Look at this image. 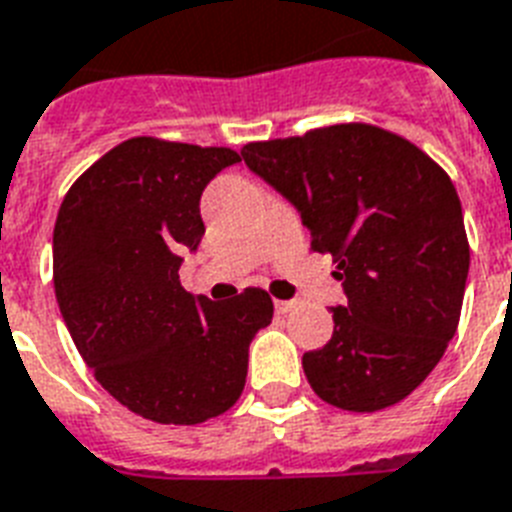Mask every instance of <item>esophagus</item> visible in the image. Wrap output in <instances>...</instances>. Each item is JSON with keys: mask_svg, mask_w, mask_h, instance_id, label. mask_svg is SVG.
Segmentation results:
<instances>
[{"mask_svg": "<svg viewBox=\"0 0 512 512\" xmlns=\"http://www.w3.org/2000/svg\"><path fill=\"white\" fill-rule=\"evenodd\" d=\"M294 305H297L294 299H278V302H276V313H281V315L292 313Z\"/></svg>", "mask_w": 512, "mask_h": 512, "instance_id": "obj_1", "label": "esophagus"}]
</instances>
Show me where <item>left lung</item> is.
Returning a JSON list of instances; mask_svg holds the SVG:
<instances>
[{
    "mask_svg": "<svg viewBox=\"0 0 512 512\" xmlns=\"http://www.w3.org/2000/svg\"><path fill=\"white\" fill-rule=\"evenodd\" d=\"M242 157L297 207L347 294L326 347L302 355L313 392L352 413L405 400L442 360L463 307L471 249L450 176L368 123L252 141Z\"/></svg>",
    "mask_w": 512,
    "mask_h": 512,
    "instance_id": "left-lung-1",
    "label": "left lung"
}]
</instances>
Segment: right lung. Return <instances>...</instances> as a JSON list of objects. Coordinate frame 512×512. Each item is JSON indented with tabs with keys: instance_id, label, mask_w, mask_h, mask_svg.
Segmentation results:
<instances>
[{
	"instance_id": "add662e5",
	"label": "right lung",
	"mask_w": 512,
	"mask_h": 512,
	"mask_svg": "<svg viewBox=\"0 0 512 512\" xmlns=\"http://www.w3.org/2000/svg\"><path fill=\"white\" fill-rule=\"evenodd\" d=\"M239 162L228 147L136 136L99 157L54 223V294L94 378L131 413L194 426L242 397L249 342L273 318L265 289L194 297L178 281L202 242L199 197Z\"/></svg>"
}]
</instances>
